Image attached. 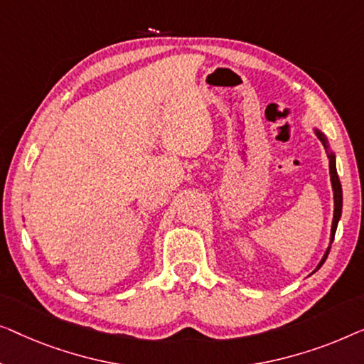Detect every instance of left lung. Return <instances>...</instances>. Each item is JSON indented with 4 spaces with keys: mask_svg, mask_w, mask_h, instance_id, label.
<instances>
[{
    "mask_svg": "<svg viewBox=\"0 0 364 364\" xmlns=\"http://www.w3.org/2000/svg\"><path fill=\"white\" fill-rule=\"evenodd\" d=\"M316 135H318V138L321 140V143H323L325 148H328V145H326V138L323 136V133L316 132ZM330 175H331V184H333V196H335V214H333V224H331V240L335 239V232H336V226H338V221H340L341 218V208H343V191H341V183H340V178H338V173H336V166H335V156L330 155ZM330 254V247L326 249V252L323 255V259H321V262L318 264L320 269L321 265H323V262L326 260V257H328ZM315 269V270H316Z\"/></svg>",
    "mask_w": 364,
    "mask_h": 364,
    "instance_id": "1",
    "label": "left lung"
}]
</instances>
